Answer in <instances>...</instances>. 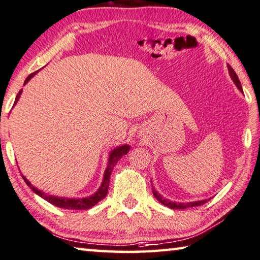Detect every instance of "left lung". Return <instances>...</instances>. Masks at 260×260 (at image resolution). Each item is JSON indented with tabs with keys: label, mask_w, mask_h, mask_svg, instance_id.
<instances>
[{
	"label": "left lung",
	"mask_w": 260,
	"mask_h": 260,
	"mask_svg": "<svg viewBox=\"0 0 260 260\" xmlns=\"http://www.w3.org/2000/svg\"><path fill=\"white\" fill-rule=\"evenodd\" d=\"M228 71H229L230 76H232V78H233V81L235 82V84H236L237 88L243 92L241 82H240V80H238V76L236 75V73H235V71L232 67H230V66H228ZM152 194H154V197L159 201L160 204H163L164 206H167V207L172 208V209H184V208H188V207H194V206L204 205L208 201V200H201V201H194V203H188V204H176V203H172V201L168 200V199H164V198L160 197V194H158V193L156 192L154 188H152Z\"/></svg>",
	"instance_id": "8db88e82"
}]
</instances>
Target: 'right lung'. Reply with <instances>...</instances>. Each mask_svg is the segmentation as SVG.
I'll return each instance as SVG.
<instances>
[{
	"instance_id": "1",
	"label": "right lung",
	"mask_w": 260,
	"mask_h": 260,
	"mask_svg": "<svg viewBox=\"0 0 260 260\" xmlns=\"http://www.w3.org/2000/svg\"><path fill=\"white\" fill-rule=\"evenodd\" d=\"M37 72L30 74L26 77L25 80V83L28 82V80L35 75ZM20 92H22V90L18 92L17 96H16V100H15V104L16 102L18 101V98L20 96ZM129 150V146L127 145H123L121 147H118L117 149H114L112 152L110 154V157H109V164H108V168H106L105 170V174H104V179H103V183L101 185V187L98 188V191L92 194L91 197H88V198H80V199H68V198H57V197H52V196H47L43 193L39 189H37L35 186H32L31 183L28 182V180L25 178V177H23V179L25 180V183L28 185V187H30L32 191L37 194L40 196L41 198H44L45 200H47L49 204L56 206V207H60V208H66V209H89L91 208L92 206L96 205L98 201H101L102 199H104L108 194V189H109V183H110V177H111V172H112L113 168L115 164L118 163V160L120 159L123 155H126L127 152Z\"/></svg>"
}]
</instances>
